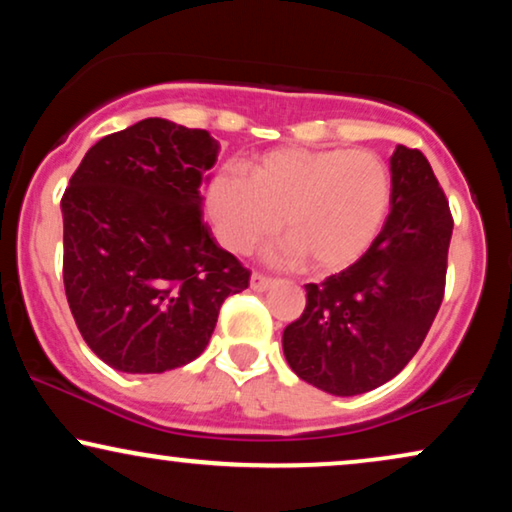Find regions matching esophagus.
I'll list each match as a JSON object with an SVG mask.
<instances>
[{
    "label": "esophagus",
    "mask_w": 512,
    "mask_h": 512,
    "mask_svg": "<svg viewBox=\"0 0 512 512\" xmlns=\"http://www.w3.org/2000/svg\"><path fill=\"white\" fill-rule=\"evenodd\" d=\"M274 286H276L274 278H267L262 274H252L250 276V288L255 290V293H267V290L274 288Z\"/></svg>",
    "instance_id": "34e87169"
}]
</instances>
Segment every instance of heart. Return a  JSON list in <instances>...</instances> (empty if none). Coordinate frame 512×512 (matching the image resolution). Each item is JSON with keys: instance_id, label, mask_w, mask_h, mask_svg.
Instances as JSON below:
<instances>
[{"instance_id": "1", "label": "heart", "mask_w": 512, "mask_h": 512, "mask_svg": "<svg viewBox=\"0 0 512 512\" xmlns=\"http://www.w3.org/2000/svg\"><path fill=\"white\" fill-rule=\"evenodd\" d=\"M392 205L385 160L361 148H276L250 177L224 170L208 186V212L226 250H255L286 229L283 255L314 274L352 267L371 248Z\"/></svg>"}]
</instances>
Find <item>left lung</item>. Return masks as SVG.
Returning <instances> with one entry per match:
<instances>
[{
	"instance_id": "left-lung-1",
	"label": "left lung",
	"mask_w": 512,
	"mask_h": 512,
	"mask_svg": "<svg viewBox=\"0 0 512 512\" xmlns=\"http://www.w3.org/2000/svg\"><path fill=\"white\" fill-rule=\"evenodd\" d=\"M392 210L352 267L307 283V307L283 331V354L304 383L335 397L392 380L423 345L444 297L449 203L423 153L390 158Z\"/></svg>"
}]
</instances>
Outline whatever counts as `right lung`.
Masks as SVG:
<instances>
[{
	"mask_svg": "<svg viewBox=\"0 0 512 512\" xmlns=\"http://www.w3.org/2000/svg\"><path fill=\"white\" fill-rule=\"evenodd\" d=\"M219 144L163 118L89 148L61 200L63 283L84 342L115 371L165 373L203 354L250 271L203 222Z\"/></svg>",
	"mask_w": 512,
	"mask_h": 512,
	"instance_id": "obj_1",
	"label": "right lung"
}]
</instances>
